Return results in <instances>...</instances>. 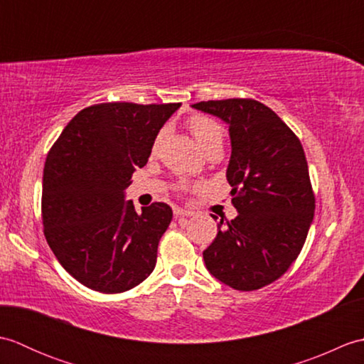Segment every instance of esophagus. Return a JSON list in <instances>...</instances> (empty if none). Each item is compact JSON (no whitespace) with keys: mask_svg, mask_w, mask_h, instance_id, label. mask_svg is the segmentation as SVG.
Here are the masks:
<instances>
[{"mask_svg":"<svg viewBox=\"0 0 364 364\" xmlns=\"http://www.w3.org/2000/svg\"><path fill=\"white\" fill-rule=\"evenodd\" d=\"M173 214H175V218H184V215H192V211H189V210H183V208H175L173 210Z\"/></svg>","mask_w":364,"mask_h":364,"instance_id":"esophagus-1","label":"esophagus"}]
</instances>
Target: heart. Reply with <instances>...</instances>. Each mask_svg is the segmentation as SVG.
<instances>
[{
    "label": "heart",
    "mask_w": 364,
    "mask_h": 364,
    "mask_svg": "<svg viewBox=\"0 0 364 364\" xmlns=\"http://www.w3.org/2000/svg\"><path fill=\"white\" fill-rule=\"evenodd\" d=\"M186 123H188V128L192 133V136H194L198 146L203 151L208 149V146L215 145V144H222L223 129L214 119L206 117V115H202V114H196V115H191ZM162 139H164V131H159L158 136L154 137L153 145H151L153 154L158 151ZM181 188L184 189L186 186L183 184Z\"/></svg>",
    "instance_id": "1"
}]
</instances>
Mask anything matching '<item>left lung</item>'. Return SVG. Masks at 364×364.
<instances>
[{
	"mask_svg": "<svg viewBox=\"0 0 364 364\" xmlns=\"http://www.w3.org/2000/svg\"><path fill=\"white\" fill-rule=\"evenodd\" d=\"M192 107L228 123L227 180L239 213L227 225L220 220L203 252L206 269L233 289H259L297 259L313 222L316 200L304 146L257 100H210Z\"/></svg>",
	"mask_w": 364,
	"mask_h": 364,
	"instance_id": "8db88e82",
	"label": "left lung"
}]
</instances>
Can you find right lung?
Returning a JSON list of instances; mask_svg holds the SVG:
<instances>
[{
	"instance_id": "obj_1",
	"label": "right lung",
	"mask_w": 364,
	"mask_h": 364,
	"mask_svg": "<svg viewBox=\"0 0 364 364\" xmlns=\"http://www.w3.org/2000/svg\"><path fill=\"white\" fill-rule=\"evenodd\" d=\"M181 103H100L84 107L53 144L43 168V233L68 274L103 294L134 288L156 266L172 208L137 214L125 202L131 175Z\"/></svg>"
}]
</instances>
